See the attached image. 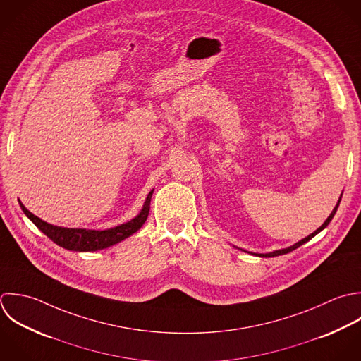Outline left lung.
<instances>
[{"instance_id":"left-lung-1","label":"left lung","mask_w":361,"mask_h":361,"mask_svg":"<svg viewBox=\"0 0 361 361\" xmlns=\"http://www.w3.org/2000/svg\"><path fill=\"white\" fill-rule=\"evenodd\" d=\"M341 200H342V195H341V198H339V201H338V204H336V207L334 208V211H332V214L328 216V219L324 222V225L321 226V228H318L314 233H311L310 236H307L305 239H302V240H300L298 243H295V245H293V246H290V247H287V249H281V250H274V252H271V253H253V255H256V256H259V257H274V256H281V255H287V253H290V252H293V250H295L297 247H300V246H302L304 243H307L308 240H311L315 235H318L321 231H324L328 225H329V222L332 221V218L335 216V214H336V211H338V208H339V204H341Z\"/></svg>"}]
</instances>
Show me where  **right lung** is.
Segmentation results:
<instances>
[{
    "label": "right lung",
    "mask_w": 361,
    "mask_h": 361,
    "mask_svg": "<svg viewBox=\"0 0 361 361\" xmlns=\"http://www.w3.org/2000/svg\"><path fill=\"white\" fill-rule=\"evenodd\" d=\"M153 190L147 194V198L143 204L142 211L137 216L130 219L126 224H122L119 226L105 229V231H91V229H71V228H61L50 225L36 215H33L30 211L25 208V205L19 201V205L23 211V214L37 226L39 231H42L50 240H53L60 247H64L67 250L73 252H95L106 249L112 245H116L122 242L123 239L129 238L135 232H137L143 224L147 219L149 211H150V200H152Z\"/></svg>",
    "instance_id": "add662e5"
}]
</instances>
